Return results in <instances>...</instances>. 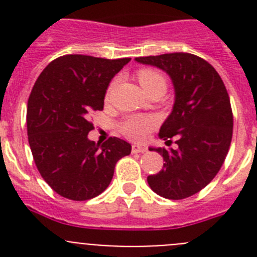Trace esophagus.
<instances>
[{
    "label": "esophagus",
    "mask_w": 257,
    "mask_h": 257,
    "mask_svg": "<svg viewBox=\"0 0 257 257\" xmlns=\"http://www.w3.org/2000/svg\"><path fill=\"white\" fill-rule=\"evenodd\" d=\"M131 151H133V153H145V152L148 151V149H147V147H144V145L134 144L133 148H131Z\"/></svg>",
    "instance_id": "34e87169"
}]
</instances>
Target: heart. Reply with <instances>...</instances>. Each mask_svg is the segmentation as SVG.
<instances>
[{
	"label": "heart",
	"instance_id": "heart-1",
	"mask_svg": "<svg viewBox=\"0 0 257 257\" xmlns=\"http://www.w3.org/2000/svg\"><path fill=\"white\" fill-rule=\"evenodd\" d=\"M138 81H139L140 86L143 87L147 94L156 90H161L165 92L166 90V78L162 73H160L158 70L151 69V68H145V69H140L138 72ZM115 86V82L110 85L108 90V95L113 90ZM157 124V119L152 115H131V117L126 118L121 123L119 130L123 134L126 138L130 140H135V142H142L145 139V136L153 130Z\"/></svg>",
	"mask_w": 257,
	"mask_h": 257
}]
</instances>
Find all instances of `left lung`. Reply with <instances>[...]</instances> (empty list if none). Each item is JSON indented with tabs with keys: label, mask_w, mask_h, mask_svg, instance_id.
I'll use <instances>...</instances> for the list:
<instances>
[{
	"label": "left lung",
	"mask_w": 257,
	"mask_h": 257,
	"mask_svg": "<svg viewBox=\"0 0 257 257\" xmlns=\"http://www.w3.org/2000/svg\"><path fill=\"white\" fill-rule=\"evenodd\" d=\"M169 74L175 101L158 136L171 142L176 136L178 149L153 148L163 157V169L148 176L154 193L163 198L183 199L198 193L219 172L233 134L230 100L221 77L199 56L172 52L135 58Z\"/></svg>",
	"instance_id": "1"
}]
</instances>
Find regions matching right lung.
<instances>
[{
	"label": "right lung",
	"mask_w": 257,
	"mask_h": 257,
	"mask_svg": "<svg viewBox=\"0 0 257 257\" xmlns=\"http://www.w3.org/2000/svg\"><path fill=\"white\" fill-rule=\"evenodd\" d=\"M130 58L64 55L40 74L28 99L27 131L32 154L44 180L73 201L99 196L113 179L115 163L131 145L109 138L103 145L88 139L92 110H101L106 88Z\"/></svg>",
	"instance_id": "obj_1"
}]
</instances>
